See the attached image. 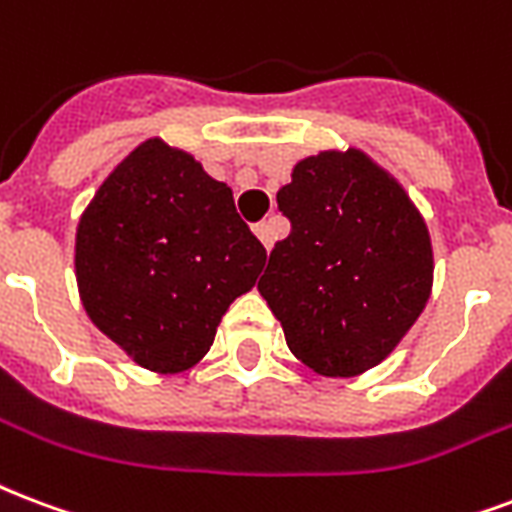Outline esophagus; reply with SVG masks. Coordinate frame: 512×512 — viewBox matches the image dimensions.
Instances as JSON below:
<instances>
[{
	"label": "esophagus",
	"instance_id": "34e87169",
	"mask_svg": "<svg viewBox=\"0 0 512 512\" xmlns=\"http://www.w3.org/2000/svg\"><path fill=\"white\" fill-rule=\"evenodd\" d=\"M255 236L260 239L265 249L273 247V239H276V220H265L255 225Z\"/></svg>",
	"mask_w": 512,
	"mask_h": 512
}]
</instances>
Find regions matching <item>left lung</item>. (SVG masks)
Here are the masks:
<instances>
[{"mask_svg": "<svg viewBox=\"0 0 512 512\" xmlns=\"http://www.w3.org/2000/svg\"><path fill=\"white\" fill-rule=\"evenodd\" d=\"M276 204L290 236L271 249L257 290L303 365L360 376L392 354L427 306V225L397 179L360 150L300 161Z\"/></svg>", "mask_w": 512, "mask_h": 512, "instance_id": "obj_1", "label": "left lung"}]
</instances>
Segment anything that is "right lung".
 Listing matches in <instances>:
<instances>
[{
    "instance_id": "add662e5",
    "label": "right lung",
    "mask_w": 512,
    "mask_h": 512,
    "mask_svg": "<svg viewBox=\"0 0 512 512\" xmlns=\"http://www.w3.org/2000/svg\"><path fill=\"white\" fill-rule=\"evenodd\" d=\"M265 265L225 182L161 139L139 144L80 217L74 271L88 317L155 373L193 368Z\"/></svg>"
}]
</instances>
